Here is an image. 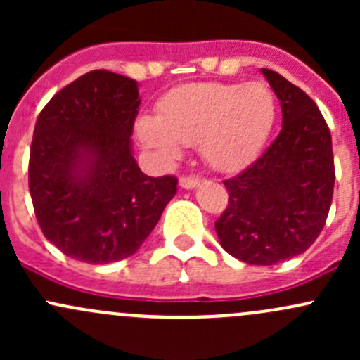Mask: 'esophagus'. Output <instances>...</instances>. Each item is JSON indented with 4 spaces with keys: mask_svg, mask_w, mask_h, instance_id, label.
I'll use <instances>...</instances> for the list:
<instances>
[{
    "mask_svg": "<svg viewBox=\"0 0 360 360\" xmlns=\"http://www.w3.org/2000/svg\"><path fill=\"white\" fill-rule=\"evenodd\" d=\"M179 184L181 188H184V190H193V188H197L198 184H200V179L195 176H183L179 179Z\"/></svg>",
    "mask_w": 360,
    "mask_h": 360,
    "instance_id": "34e87169",
    "label": "esophagus"
}]
</instances>
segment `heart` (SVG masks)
<instances>
[{"mask_svg": "<svg viewBox=\"0 0 360 360\" xmlns=\"http://www.w3.org/2000/svg\"><path fill=\"white\" fill-rule=\"evenodd\" d=\"M277 99L266 83H191L172 90L158 106V118L143 116L137 136L167 162L181 146L200 148L217 170H237L254 158L274 129Z\"/></svg>", "mask_w": 360, "mask_h": 360, "instance_id": "b5f03b06", "label": "heart"}]
</instances>
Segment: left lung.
Returning a JSON list of instances; mask_svg holds the SVG:
<instances>
[{
    "instance_id": "1",
    "label": "left lung",
    "mask_w": 360,
    "mask_h": 360,
    "mask_svg": "<svg viewBox=\"0 0 360 360\" xmlns=\"http://www.w3.org/2000/svg\"><path fill=\"white\" fill-rule=\"evenodd\" d=\"M282 108L277 139L224 181L228 205L216 221L221 245L249 264L291 259L324 228L335 188L331 132L317 104L271 69H261Z\"/></svg>"
}]
</instances>
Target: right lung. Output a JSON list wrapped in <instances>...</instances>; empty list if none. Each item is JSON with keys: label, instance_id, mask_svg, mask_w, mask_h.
Segmentation results:
<instances>
[{"label": "right lung", "instance_id": "right-lung-1", "mask_svg": "<svg viewBox=\"0 0 360 360\" xmlns=\"http://www.w3.org/2000/svg\"><path fill=\"white\" fill-rule=\"evenodd\" d=\"M137 82L97 69L49 101L32 134L29 191L46 240L72 259L106 264L132 256L177 191L132 155Z\"/></svg>", "mask_w": 360, "mask_h": 360}]
</instances>
